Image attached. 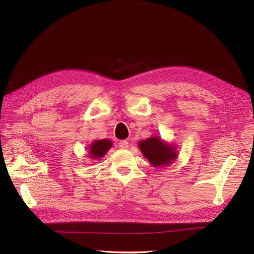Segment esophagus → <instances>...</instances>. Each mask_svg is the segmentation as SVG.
<instances>
[{
	"label": "esophagus",
	"mask_w": 254,
	"mask_h": 254,
	"mask_svg": "<svg viewBox=\"0 0 254 254\" xmlns=\"http://www.w3.org/2000/svg\"><path fill=\"white\" fill-rule=\"evenodd\" d=\"M119 146H120V148H122V149H127L129 147V143L124 140V141H121L119 143Z\"/></svg>",
	"instance_id": "1"
}]
</instances>
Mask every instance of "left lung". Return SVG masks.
Instances as JSON below:
<instances>
[{
  "label": "left lung",
  "instance_id": "8db88e82",
  "mask_svg": "<svg viewBox=\"0 0 254 254\" xmlns=\"http://www.w3.org/2000/svg\"><path fill=\"white\" fill-rule=\"evenodd\" d=\"M139 149L153 167H162L173 164L178 158V150L174 144L167 143L158 135L139 142Z\"/></svg>",
  "mask_w": 254,
  "mask_h": 254
}]
</instances>
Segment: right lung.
Returning <instances> with one entry per match:
<instances>
[{
  "label": "right lung",
  "mask_w": 254,
  "mask_h": 254,
  "mask_svg": "<svg viewBox=\"0 0 254 254\" xmlns=\"http://www.w3.org/2000/svg\"><path fill=\"white\" fill-rule=\"evenodd\" d=\"M112 147V141L109 139L95 140L90 144L89 158L93 160H99L103 158L108 150Z\"/></svg>",
  "instance_id": "right-lung-1"
}]
</instances>
